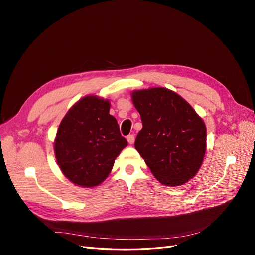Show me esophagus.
Masks as SVG:
<instances>
[{
	"instance_id": "obj_1",
	"label": "esophagus",
	"mask_w": 255,
	"mask_h": 255,
	"mask_svg": "<svg viewBox=\"0 0 255 255\" xmlns=\"http://www.w3.org/2000/svg\"><path fill=\"white\" fill-rule=\"evenodd\" d=\"M127 139H128V141L129 144H133L134 141H135V136H134V135H128V136L127 137Z\"/></svg>"
}]
</instances>
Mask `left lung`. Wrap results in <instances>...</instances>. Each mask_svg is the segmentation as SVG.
I'll use <instances>...</instances> for the list:
<instances>
[{"label":"left lung","instance_id":"8db88e82","mask_svg":"<svg viewBox=\"0 0 255 255\" xmlns=\"http://www.w3.org/2000/svg\"><path fill=\"white\" fill-rule=\"evenodd\" d=\"M132 100L142 129L135 148L156 179L179 186L194 177L206 151V128L191 105L164 87L135 90Z\"/></svg>","mask_w":255,"mask_h":255}]
</instances>
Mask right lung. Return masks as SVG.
I'll return each mask as SVG.
<instances>
[{
	"label": "right lung",
	"instance_id": "add662e5",
	"mask_svg": "<svg viewBox=\"0 0 255 255\" xmlns=\"http://www.w3.org/2000/svg\"><path fill=\"white\" fill-rule=\"evenodd\" d=\"M110 107L109 100L86 96L68 111L59 125L54 142L57 164L67 179L79 186L101 184L128 145Z\"/></svg>",
	"mask_w": 255,
	"mask_h": 255
}]
</instances>
